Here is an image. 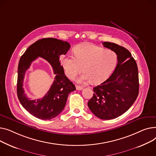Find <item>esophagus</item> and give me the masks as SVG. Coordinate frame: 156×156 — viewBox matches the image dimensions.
I'll return each instance as SVG.
<instances>
[{
    "instance_id": "34e87169",
    "label": "esophagus",
    "mask_w": 156,
    "mask_h": 156,
    "mask_svg": "<svg viewBox=\"0 0 156 156\" xmlns=\"http://www.w3.org/2000/svg\"><path fill=\"white\" fill-rule=\"evenodd\" d=\"M76 89L78 90H80L82 89V87L81 86H76Z\"/></svg>"
}]
</instances>
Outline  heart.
I'll return each mask as SVG.
<instances>
[{"mask_svg": "<svg viewBox=\"0 0 156 156\" xmlns=\"http://www.w3.org/2000/svg\"><path fill=\"white\" fill-rule=\"evenodd\" d=\"M74 55H64L60 58L61 65L67 76L74 79L82 71L85 72L79 79V83L84 84L92 80L99 84L110 76L117 62L114 51L103 49L93 43L79 44L74 49Z\"/></svg>", "mask_w": 156, "mask_h": 156, "instance_id": "obj_1", "label": "heart"}]
</instances>
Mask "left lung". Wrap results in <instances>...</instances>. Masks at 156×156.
<instances>
[{
    "instance_id": "8db88e82",
    "label": "left lung",
    "mask_w": 156,
    "mask_h": 156,
    "mask_svg": "<svg viewBox=\"0 0 156 156\" xmlns=\"http://www.w3.org/2000/svg\"><path fill=\"white\" fill-rule=\"evenodd\" d=\"M103 44L116 53L118 63L111 76L93 88L94 93L87 105L98 118L112 120L126 112L138 96V68L130 52L125 48L111 42Z\"/></svg>"
}]
</instances>
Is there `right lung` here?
Listing matches in <instances>:
<instances>
[{
    "instance_id": "1",
    "label": "right lung",
    "mask_w": 156,
    "mask_h": 156,
    "mask_svg": "<svg viewBox=\"0 0 156 156\" xmlns=\"http://www.w3.org/2000/svg\"><path fill=\"white\" fill-rule=\"evenodd\" d=\"M70 44L56 38H43L28 47L21 56L17 69V94L23 108L36 118L51 120L58 115L64 109L70 93L76 90L74 84L66 76L60 62V56L66 55ZM38 57L47 60L52 66L56 77L45 96L37 100H31L24 93L23 81L26 70Z\"/></svg>"
}]
</instances>
